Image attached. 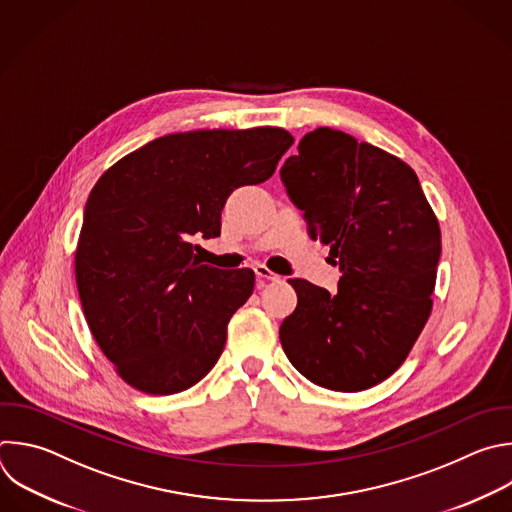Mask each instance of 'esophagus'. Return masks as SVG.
Returning <instances> with one entry per match:
<instances>
[{"mask_svg": "<svg viewBox=\"0 0 512 512\" xmlns=\"http://www.w3.org/2000/svg\"><path fill=\"white\" fill-rule=\"evenodd\" d=\"M255 275H257V279H263V281H271V283H277V281H281V275H277V273L269 271L265 265H257V267H255Z\"/></svg>", "mask_w": 512, "mask_h": 512, "instance_id": "esophagus-1", "label": "esophagus"}]
</instances>
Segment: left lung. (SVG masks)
Returning <instances> with one entry per match:
<instances>
[{
	"label": "left lung",
	"instance_id": "1",
	"mask_svg": "<svg viewBox=\"0 0 512 512\" xmlns=\"http://www.w3.org/2000/svg\"><path fill=\"white\" fill-rule=\"evenodd\" d=\"M297 150L281 181L342 277L335 293L289 279L297 307L279 327L281 346L309 382L368 390L402 366L430 317L438 219L414 170L378 146L315 128Z\"/></svg>",
	"mask_w": 512,
	"mask_h": 512
}]
</instances>
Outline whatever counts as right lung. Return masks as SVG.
Wrapping results in <instances>:
<instances>
[{
  "instance_id": "right-lung-1",
  "label": "right lung",
  "mask_w": 512,
  "mask_h": 512,
  "mask_svg": "<svg viewBox=\"0 0 512 512\" xmlns=\"http://www.w3.org/2000/svg\"><path fill=\"white\" fill-rule=\"evenodd\" d=\"M293 136L275 126L160 136L94 185L76 249V285L102 354L132 388L168 396L217 364L251 269L203 265L193 241L221 235L229 195L265 183Z\"/></svg>"
}]
</instances>
